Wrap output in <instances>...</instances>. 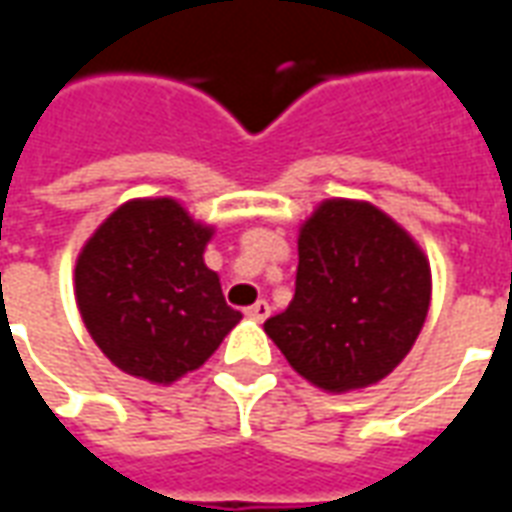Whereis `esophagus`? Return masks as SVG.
Returning <instances> with one entry per match:
<instances>
[{"mask_svg": "<svg viewBox=\"0 0 512 512\" xmlns=\"http://www.w3.org/2000/svg\"><path fill=\"white\" fill-rule=\"evenodd\" d=\"M271 315V307H268V301H255L249 310H246V318H252V321L263 323Z\"/></svg>", "mask_w": 512, "mask_h": 512, "instance_id": "obj_1", "label": "esophagus"}]
</instances>
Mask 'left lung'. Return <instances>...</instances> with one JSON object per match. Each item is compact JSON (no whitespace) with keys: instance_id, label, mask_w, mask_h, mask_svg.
<instances>
[{"instance_id":"1","label":"left lung","mask_w":512,"mask_h":512,"mask_svg":"<svg viewBox=\"0 0 512 512\" xmlns=\"http://www.w3.org/2000/svg\"><path fill=\"white\" fill-rule=\"evenodd\" d=\"M430 260L403 224L367 200H323L299 227L288 310L263 323L288 365L323 392L384 381L430 310Z\"/></svg>"}]
</instances>
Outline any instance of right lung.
I'll return each instance as SVG.
<instances>
[{
  "label": "right lung",
  "instance_id": "obj_1",
  "mask_svg": "<svg viewBox=\"0 0 512 512\" xmlns=\"http://www.w3.org/2000/svg\"><path fill=\"white\" fill-rule=\"evenodd\" d=\"M213 233L175 197H134L84 241L73 271L76 307L117 370L175 384L241 321L202 257Z\"/></svg>",
  "mask_w": 512,
  "mask_h": 512
}]
</instances>
